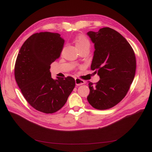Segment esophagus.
Instances as JSON below:
<instances>
[{"instance_id":"1","label":"esophagus","mask_w":152,"mask_h":152,"mask_svg":"<svg viewBox=\"0 0 152 152\" xmlns=\"http://www.w3.org/2000/svg\"><path fill=\"white\" fill-rule=\"evenodd\" d=\"M75 82H76V86H81L84 84L86 83L84 80H83L82 79H80V78H76L75 79Z\"/></svg>"}]
</instances>
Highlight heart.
<instances>
[{
	"instance_id": "heart-1",
	"label": "heart",
	"mask_w": 152,
	"mask_h": 152,
	"mask_svg": "<svg viewBox=\"0 0 152 152\" xmlns=\"http://www.w3.org/2000/svg\"><path fill=\"white\" fill-rule=\"evenodd\" d=\"M75 42H76V46L77 48H80L87 44H89V45L90 44L89 41L88 39V38L83 34L80 35V36L77 37Z\"/></svg>"
}]
</instances>
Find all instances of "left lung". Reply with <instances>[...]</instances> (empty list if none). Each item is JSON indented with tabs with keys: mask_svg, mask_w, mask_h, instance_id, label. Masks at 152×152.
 Listing matches in <instances>:
<instances>
[{
	"mask_svg": "<svg viewBox=\"0 0 152 152\" xmlns=\"http://www.w3.org/2000/svg\"><path fill=\"white\" fill-rule=\"evenodd\" d=\"M88 35L94 43L91 69L100 77L98 82H89L88 101L93 108L106 110L124 99L136 72V57L133 48L118 32L109 27Z\"/></svg>",
	"mask_w": 152,
	"mask_h": 152,
	"instance_id": "1",
	"label": "left lung"
}]
</instances>
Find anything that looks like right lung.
Masks as SVG:
<instances>
[{"label":"right lung","instance_id":"right-lung-1","mask_svg":"<svg viewBox=\"0 0 152 152\" xmlns=\"http://www.w3.org/2000/svg\"><path fill=\"white\" fill-rule=\"evenodd\" d=\"M64 42L58 33L33 34L16 59L14 76L23 95L32 107L45 114L59 110L75 87L72 77L51 78L50 64L60 57Z\"/></svg>","mask_w":152,"mask_h":152}]
</instances>
